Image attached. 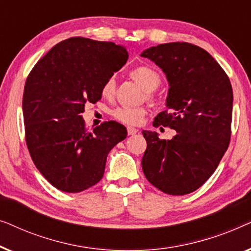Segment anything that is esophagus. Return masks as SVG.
Masks as SVG:
<instances>
[{
	"instance_id": "1",
	"label": "esophagus",
	"mask_w": 251,
	"mask_h": 251,
	"mask_svg": "<svg viewBox=\"0 0 251 251\" xmlns=\"http://www.w3.org/2000/svg\"><path fill=\"white\" fill-rule=\"evenodd\" d=\"M137 132H138V129H136V128H132V126H129V128H128V135H129V136L136 135Z\"/></svg>"
}]
</instances>
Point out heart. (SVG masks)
I'll list each match as a JSON object with an SVG mask.
<instances>
[{
	"label": "heart",
	"mask_w": 251,
	"mask_h": 251,
	"mask_svg": "<svg viewBox=\"0 0 251 251\" xmlns=\"http://www.w3.org/2000/svg\"><path fill=\"white\" fill-rule=\"evenodd\" d=\"M131 76L142 85V88L147 92H151L159 87L161 83V76L154 68L150 66H138L131 71ZM116 82L115 77L108 76L101 85V95L105 98H112L115 92ZM146 114L145 108L143 107H128V106H120L113 109L112 115L122 123L130 126L139 125L143 121Z\"/></svg>",
	"instance_id": "1"
}]
</instances>
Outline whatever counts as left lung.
<instances>
[{"instance_id":"8db88e82","label":"left lung","mask_w":251,"mask_h":251,"mask_svg":"<svg viewBox=\"0 0 251 251\" xmlns=\"http://www.w3.org/2000/svg\"><path fill=\"white\" fill-rule=\"evenodd\" d=\"M140 56L154 61L169 83L167 109L155 116L153 126L177 131L169 140L160 139L155 131H143L147 142L144 175L163 193L188 194L209 179L228 147L231 82L211 54L194 44H159Z\"/></svg>"}]
</instances>
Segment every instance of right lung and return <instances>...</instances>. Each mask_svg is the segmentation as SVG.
<instances>
[{
  "label": "right lung",
  "instance_id": "right-lung-1",
  "mask_svg": "<svg viewBox=\"0 0 251 251\" xmlns=\"http://www.w3.org/2000/svg\"><path fill=\"white\" fill-rule=\"evenodd\" d=\"M113 42L71 37L49 50L27 77L23 97L26 143L42 176L58 190L78 193L104 176L106 159L126 137L115 121L85 129L81 113L101 98V85L128 60Z\"/></svg>",
  "mask_w": 251,
  "mask_h": 251
}]
</instances>
